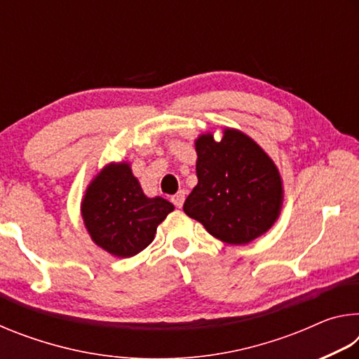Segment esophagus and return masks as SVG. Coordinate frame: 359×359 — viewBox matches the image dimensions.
<instances>
[{"label":"esophagus","mask_w":359,"mask_h":359,"mask_svg":"<svg viewBox=\"0 0 359 359\" xmlns=\"http://www.w3.org/2000/svg\"><path fill=\"white\" fill-rule=\"evenodd\" d=\"M185 190H180V191H177L172 196V203H174V205L175 208H182V205H184V201H185Z\"/></svg>","instance_id":"34e87169"}]
</instances>
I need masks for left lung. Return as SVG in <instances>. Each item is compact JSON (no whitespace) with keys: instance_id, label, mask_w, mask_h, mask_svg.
I'll list each match as a JSON object with an SVG mask.
<instances>
[{"instance_id":"8db88e82","label":"left lung","mask_w":359,"mask_h":359,"mask_svg":"<svg viewBox=\"0 0 359 359\" xmlns=\"http://www.w3.org/2000/svg\"><path fill=\"white\" fill-rule=\"evenodd\" d=\"M196 147L198 185L184 212L214 238L244 245L263 236L280 215L283 187L278 169L259 145L239 130L223 137L201 135Z\"/></svg>"}]
</instances>
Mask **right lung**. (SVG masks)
I'll return each mask as SVG.
<instances>
[{
	"label": "right lung",
	"mask_w": 359,
	"mask_h": 359,
	"mask_svg": "<svg viewBox=\"0 0 359 359\" xmlns=\"http://www.w3.org/2000/svg\"><path fill=\"white\" fill-rule=\"evenodd\" d=\"M81 210L96 245L114 257L130 258L151 244L156 226L174 205L160 196H145L130 163H111L88 185Z\"/></svg>",
	"instance_id": "obj_1"
}]
</instances>
